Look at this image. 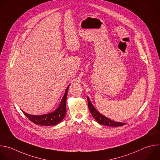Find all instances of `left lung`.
I'll use <instances>...</instances> for the list:
<instances>
[{
  "mask_svg": "<svg viewBox=\"0 0 160 160\" xmlns=\"http://www.w3.org/2000/svg\"><path fill=\"white\" fill-rule=\"evenodd\" d=\"M88 100V108L90 111V113L92 114V116L95 118V119L97 121V122H98L100 124L104 125V126H122L123 125H125L126 123L122 122H118L114 121H112L106 117L102 116L101 114H100L93 106L92 103L90 102L89 98L87 97Z\"/></svg>",
  "mask_w": 160,
  "mask_h": 160,
  "instance_id": "8db88e82",
  "label": "left lung"
}]
</instances>
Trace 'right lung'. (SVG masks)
Segmentation results:
<instances>
[{"instance_id":"1","label":"right lung","mask_w":160,"mask_h":160,"mask_svg":"<svg viewBox=\"0 0 160 160\" xmlns=\"http://www.w3.org/2000/svg\"><path fill=\"white\" fill-rule=\"evenodd\" d=\"M68 87L66 90L65 93L62 98V100L61 102L59 108L54 112L49 114H44V115H41V116L30 115L23 112L24 114L31 122H34L37 125L39 124L41 126H55L60 123L65 117V114L67 112L66 102H67Z\"/></svg>"}]
</instances>
